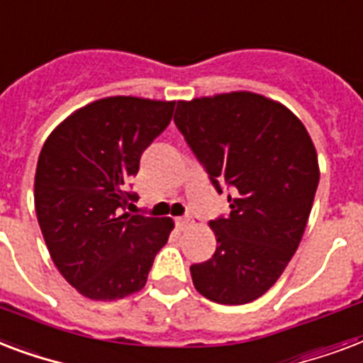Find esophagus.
Returning <instances> with one entry per match:
<instances>
[{
	"label": "esophagus",
	"mask_w": 363,
	"mask_h": 363,
	"mask_svg": "<svg viewBox=\"0 0 363 363\" xmlns=\"http://www.w3.org/2000/svg\"><path fill=\"white\" fill-rule=\"evenodd\" d=\"M176 225H178L179 231H185V229H189V227L193 225V220H191V218H178V220H176Z\"/></svg>",
	"instance_id": "34e87169"
}]
</instances>
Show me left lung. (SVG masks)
<instances>
[{
	"label": "left lung",
	"instance_id": "obj_1",
	"mask_svg": "<svg viewBox=\"0 0 363 363\" xmlns=\"http://www.w3.org/2000/svg\"><path fill=\"white\" fill-rule=\"evenodd\" d=\"M174 123L231 212L210 221L216 252L191 265L196 291L221 305L261 297L296 254L320 168L314 143L286 106L237 91L178 102Z\"/></svg>",
	"mask_w": 363,
	"mask_h": 363
}]
</instances>
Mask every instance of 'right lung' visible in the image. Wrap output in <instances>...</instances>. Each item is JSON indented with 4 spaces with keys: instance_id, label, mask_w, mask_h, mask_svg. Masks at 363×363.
I'll use <instances>...</instances> for the list:
<instances>
[{
    "instance_id": "add662e5",
    "label": "right lung",
    "mask_w": 363,
    "mask_h": 363,
    "mask_svg": "<svg viewBox=\"0 0 363 363\" xmlns=\"http://www.w3.org/2000/svg\"><path fill=\"white\" fill-rule=\"evenodd\" d=\"M176 102L109 96L86 104L45 140L33 184L52 263L81 296L115 301L147 282L174 221L126 212L140 157L172 119Z\"/></svg>"
}]
</instances>
